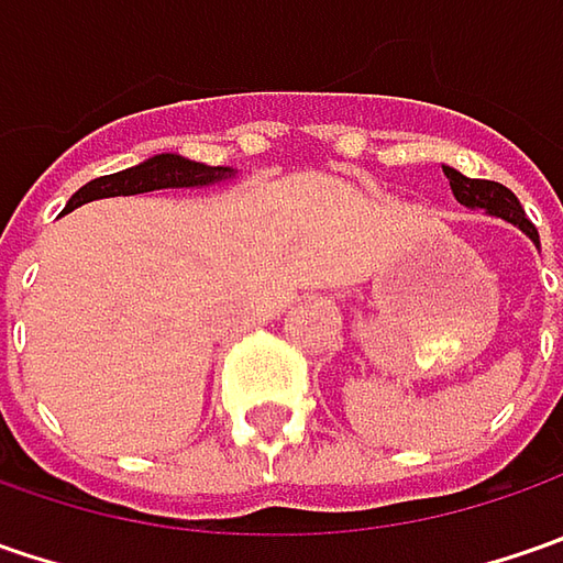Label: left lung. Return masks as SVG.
Segmentation results:
<instances>
[{
  "instance_id": "left-lung-1",
  "label": "left lung",
  "mask_w": 563,
  "mask_h": 563,
  "mask_svg": "<svg viewBox=\"0 0 563 563\" xmlns=\"http://www.w3.org/2000/svg\"><path fill=\"white\" fill-rule=\"evenodd\" d=\"M442 168L457 203L466 206V209H483L486 216H495V219H505L510 225L520 228L532 244L539 247V231H536V225L527 219L523 206H520V200L510 194L508 187L498 185V181H483V178H466V175H461V172L451 168V165H442Z\"/></svg>"
}]
</instances>
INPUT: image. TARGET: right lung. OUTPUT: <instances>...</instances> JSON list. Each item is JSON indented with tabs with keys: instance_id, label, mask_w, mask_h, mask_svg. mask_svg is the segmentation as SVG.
Masks as SVG:
<instances>
[{
	"instance_id": "1",
	"label": "right lung",
	"mask_w": 563,
	"mask_h": 563,
	"mask_svg": "<svg viewBox=\"0 0 563 563\" xmlns=\"http://www.w3.org/2000/svg\"><path fill=\"white\" fill-rule=\"evenodd\" d=\"M238 172L228 165H206L185 159L178 153H159L150 156L141 165L121 168L115 175H102L71 194V200L65 203V212H71L77 206L93 203L102 197H134V194H150V190H175V187H209L234 178Z\"/></svg>"
}]
</instances>
